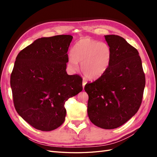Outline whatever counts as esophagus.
Segmentation results:
<instances>
[{
  "label": "esophagus",
  "instance_id": "1",
  "mask_svg": "<svg viewBox=\"0 0 157 157\" xmlns=\"http://www.w3.org/2000/svg\"><path fill=\"white\" fill-rule=\"evenodd\" d=\"M86 83H87V80L85 78H83V80H82V86H83V88L84 87L85 84H86Z\"/></svg>",
  "mask_w": 157,
  "mask_h": 157
}]
</instances>
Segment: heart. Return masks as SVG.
Segmentation results:
<instances>
[{
    "instance_id": "heart-1",
    "label": "heart",
    "mask_w": 157,
    "mask_h": 157,
    "mask_svg": "<svg viewBox=\"0 0 157 157\" xmlns=\"http://www.w3.org/2000/svg\"><path fill=\"white\" fill-rule=\"evenodd\" d=\"M112 58L111 47L105 42H100L90 37L78 40L69 57V64L76 69L78 61L83 74L90 79H96L105 73Z\"/></svg>"
}]
</instances>
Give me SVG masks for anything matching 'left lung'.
<instances>
[{
  "mask_svg": "<svg viewBox=\"0 0 157 157\" xmlns=\"http://www.w3.org/2000/svg\"><path fill=\"white\" fill-rule=\"evenodd\" d=\"M112 58L106 72L84 86L88 95V115L94 125L114 129L139 110L145 77L139 52L118 35H105Z\"/></svg>",
  "mask_w": 157,
  "mask_h": 157,
  "instance_id": "8db88e82",
  "label": "left lung"
}]
</instances>
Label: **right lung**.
<instances>
[{
    "label": "right lung",
    "mask_w": 157,
    "mask_h": 157,
    "mask_svg": "<svg viewBox=\"0 0 157 157\" xmlns=\"http://www.w3.org/2000/svg\"><path fill=\"white\" fill-rule=\"evenodd\" d=\"M72 39L69 35L42 37L16 57L10 76L14 107L37 130L59 127L66 116L65 101L82 90V78L66 72Z\"/></svg>",
    "instance_id": "right-lung-1"
}]
</instances>
